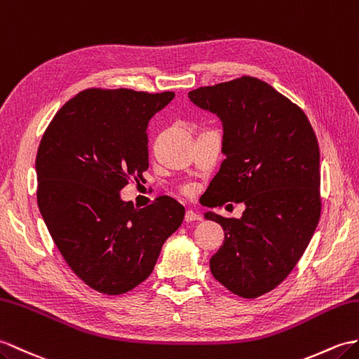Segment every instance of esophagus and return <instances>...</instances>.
I'll use <instances>...</instances> for the list:
<instances>
[{
	"label": "esophagus",
	"instance_id": "esophagus-1",
	"mask_svg": "<svg viewBox=\"0 0 359 359\" xmlns=\"http://www.w3.org/2000/svg\"><path fill=\"white\" fill-rule=\"evenodd\" d=\"M200 220H202V217H200V215L196 214L194 211H187V212H185V222H187V223L200 222Z\"/></svg>",
	"mask_w": 359,
	"mask_h": 359
}]
</instances>
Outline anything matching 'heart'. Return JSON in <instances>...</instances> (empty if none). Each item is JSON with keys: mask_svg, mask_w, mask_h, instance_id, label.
I'll list each match as a JSON object with an SVG mask.
<instances>
[{"mask_svg": "<svg viewBox=\"0 0 359 359\" xmlns=\"http://www.w3.org/2000/svg\"><path fill=\"white\" fill-rule=\"evenodd\" d=\"M182 193L185 194V196H191L194 193V189H193V187H183L182 188Z\"/></svg>", "mask_w": 359, "mask_h": 359, "instance_id": "obj_1", "label": "heart"}]
</instances>
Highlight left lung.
<instances>
[{
  "mask_svg": "<svg viewBox=\"0 0 359 359\" xmlns=\"http://www.w3.org/2000/svg\"><path fill=\"white\" fill-rule=\"evenodd\" d=\"M188 97L223 122L226 156L205 206L245 203L241 219L206 212L224 243L214 278L241 298L271 292L292 272L321 215L320 148L304 111L254 76L198 87Z\"/></svg>",
  "mask_w": 359,
  "mask_h": 359,
  "instance_id": "obj_1",
  "label": "left lung"
}]
</instances>
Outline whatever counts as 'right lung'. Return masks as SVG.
Returning <instances> with one entry per match:
<instances>
[{"label": "right lung", "mask_w": 359, "mask_h": 359, "mask_svg": "<svg viewBox=\"0 0 359 359\" xmlns=\"http://www.w3.org/2000/svg\"><path fill=\"white\" fill-rule=\"evenodd\" d=\"M174 91L87 88L48 123L36 153V200L55 245L91 289L121 295L153 272L185 208L168 196L145 208L122 202L148 170L149 119Z\"/></svg>", "instance_id": "add662e5"}]
</instances>
